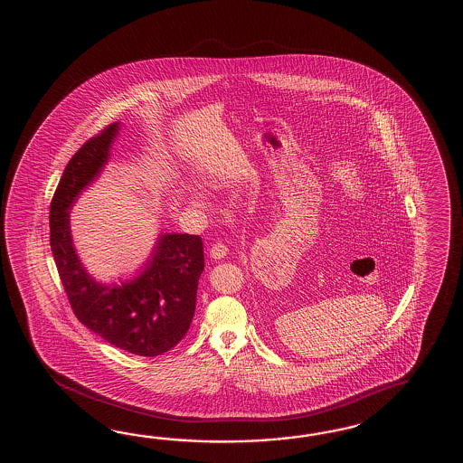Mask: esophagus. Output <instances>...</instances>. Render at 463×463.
<instances>
[{
	"mask_svg": "<svg viewBox=\"0 0 463 463\" xmlns=\"http://www.w3.org/2000/svg\"><path fill=\"white\" fill-rule=\"evenodd\" d=\"M228 253V246L225 243H222V241H217V243H213L212 248H210V256L212 258H215V260H220V258H225Z\"/></svg>",
	"mask_w": 463,
	"mask_h": 463,
	"instance_id": "1",
	"label": "esophagus"
}]
</instances>
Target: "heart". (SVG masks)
<instances>
[{"label":"heart","instance_id":"obj_1","mask_svg":"<svg viewBox=\"0 0 463 463\" xmlns=\"http://www.w3.org/2000/svg\"><path fill=\"white\" fill-rule=\"evenodd\" d=\"M197 198H198V200H202V198L198 197V195H197Z\"/></svg>","mask_w":463,"mask_h":463}]
</instances>
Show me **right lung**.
<instances>
[{
	"instance_id": "obj_1",
	"label": "right lung",
	"mask_w": 463,
	"mask_h": 463,
	"mask_svg": "<svg viewBox=\"0 0 463 463\" xmlns=\"http://www.w3.org/2000/svg\"><path fill=\"white\" fill-rule=\"evenodd\" d=\"M114 122L72 156L51 200L50 241L61 283L74 315L109 345L130 354L156 357L187 335L197 303L198 278L205 266L198 235H162L144 273L130 283L102 286L84 271L72 248L70 208L108 162L118 134Z\"/></svg>"
}]
</instances>
